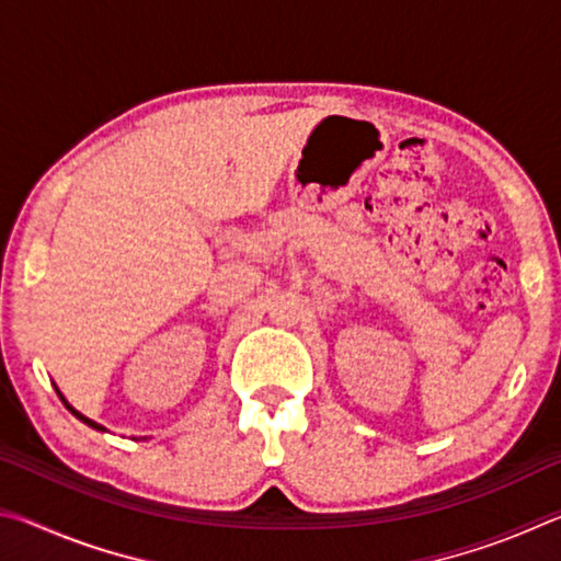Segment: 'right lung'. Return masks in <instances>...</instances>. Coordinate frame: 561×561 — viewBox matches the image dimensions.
I'll return each instance as SVG.
<instances>
[{
    "label": "right lung",
    "mask_w": 561,
    "mask_h": 561,
    "mask_svg": "<svg viewBox=\"0 0 561 561\" xmlns=\"http://www.w3.org/2000/svg\"><path fill=\"white\" fill-rule=\"evenodd\" d=\"M56 393H59V398H61V401H64V405H66V408H69V411H71V413H73L76 417H79V421H83V423H87V425H91V428H96V431H106V428H103V425H99L96 421H91V417H87V415H81L79 411H76V408H71V405H69V401H66V398L61 396V391H59V388H56Z\"/></svg>",
    "instance_id": "obj_1"
}]
</instances>
